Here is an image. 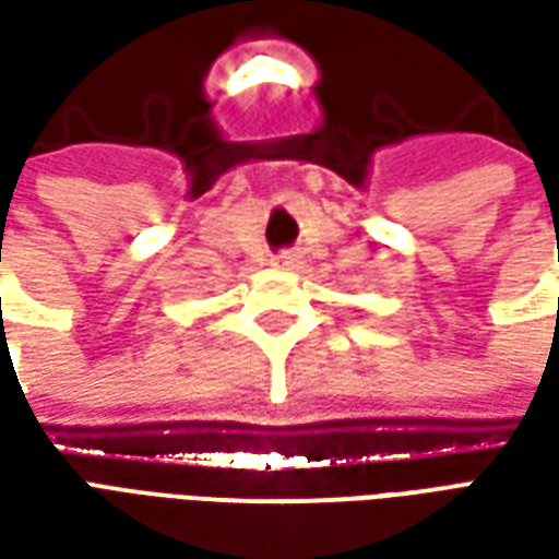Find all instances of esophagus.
I'll list each match as a JSON object with an SVG mask.
<instances>
[{"label":"esophagus","instance_id":"obj_1","mask_svg":"<svg viewBox=\"0 0 559 559\" xmlns=\"http://www.w3.org/2000/svg\"><path fill=\"white\" fill-rule=\"evenodd\" d=\"M296 263H299V254L290 251V248H287V251H281V254H275V266H296Z\"/></svg>","mask_w":559,"mask_h":559}]
</instances>
